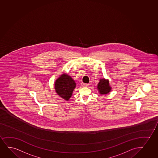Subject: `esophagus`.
Instances as JSON below:
<instances>
[{
    "mask_svg": "<svg viewBox=\"0 0 158 158\" xmlns=\"http://www.w3.org/2000/svg\"><path fill=\"white\" fill-rule=\"evenodd\" d=\"M81 86L82 87H88L89 86V84H84V83H81Z\"/></svg>",
    "mask_w": 158,
    "mask_h": 158,
    "instance_id": "obj_1",
    "label": "esophagus"
}]
</instances>
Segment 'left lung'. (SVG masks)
I'll return each mask as SVG.
<instances>
[{"mask_svg": "<svg viewBox=\"0 0 158 158\" xmlns=\"http://www.w3.org/2000/svg\"><path fill=\"white\" fill-rule=\"evenodd\" d=\"M98 92L101 95L107 94L110 92L111 87L110 86L109 80H106L105 78L101 79L100 82L98 84Z\"/></svg>", "mask_w": 158, "mask_h": 158, "instance_id": "left-lung-1", "label": "left lung"}]
</instances>
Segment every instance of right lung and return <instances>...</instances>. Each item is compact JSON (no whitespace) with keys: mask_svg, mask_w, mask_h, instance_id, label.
<instances>
[{"mask_svg":"<svg viewBox=\"0 0 158 158\" xmlns=\"http://www.w3.org/2000/svg\"><path fill=\"white\" fill-rule=\"evenodd\" d=\"M76 84L71 76L67 74H62L55 83V89L60 97L65 100L70 99L76 88Z\"/></svg>","mask_w":158,"mask_h":158,"instance_id":"1","label":"right lung"}]
</instances>
